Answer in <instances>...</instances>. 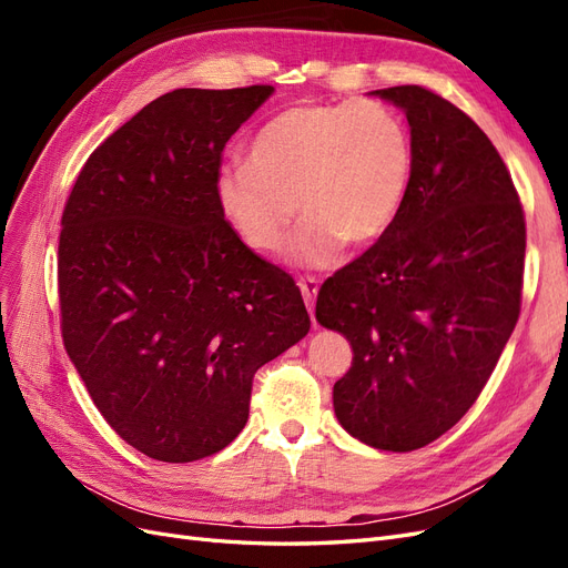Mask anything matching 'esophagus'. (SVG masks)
Masks as SVG:
<instances>
[{"mask_svg":"<svg viewBox=\"0 0 568 568\" xmlns=\"http://www.w3.org/2000/svg\"><path fill=\"white\" fill-rule=\"evenodd\" d=\"M298 286H301V294H303V301H305V305H307V311H311L313 324H317V322H315V313H313L315 296H317V280H315V277H301V280H298Z\"/></svg>","mask_w":568,"mask_h":568,"instance_id":"1","label":"esophagus"}]
</instances>
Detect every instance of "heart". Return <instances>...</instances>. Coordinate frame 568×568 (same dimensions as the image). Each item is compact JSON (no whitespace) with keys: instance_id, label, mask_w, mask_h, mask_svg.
<instances>
[{"instance_id":"1","label":"heart","mask_w":568,"mask_h":568,"mask_svg":"<svg viewBox=\"0 0 568 568\" xmlns=\"http://www.w3.org/2000/svg\"><path fill=\"white\" fill-rule=\"evenodd\" d=\"M409 178L412 140L398 111L374 99L298 104L253 134L246 163L220 170L215 201L257 253L284 248L298 211L291 257L326 267L343 244L367 246L393 227Z\"/></svg>"}]
</instances>
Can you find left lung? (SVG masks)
I'll list each match as a JSON object with an SVG mask.
<instances>
[{
    "label": "left lung",
    "mask_w": 568,
    "mask_h": 568,
    "mask_svg": "<svg viewBox=\"0 0 568 568\" xmlns=\"http://www.w3.org/2000/svg\"><path fill=\"white\" fill-rule=\"evenodd\" d=\"M405 111L412 178L393 227L317 294L351 341L334 412L372 448L409 453L476 403L521 311L526 222L511 175L474 120L419 84L372 92Z\"/></svg>",
    "instance_id": "8db88e82"
}]
</instances>
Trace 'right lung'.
Here are the masks:
<instances>
[{
  "label": "right lung",
  "mask_w": 568,
  "mask_h": 568,
  "mask_svg": "<svg viewBox=\"0 0 568 568\" xmlns=\"http://www.w3.org/2000/svg\"><path fill=\"white\" fill-rule=\"evenodd\" d=\"M272 92L153 99L94 149L65 201L63 346L113 432L151 459L227 448L253 374L311 329L296 282L215 201L222 149Z\"/></svg>",
  "instance_id": "obj_1"
}]
</instances>
